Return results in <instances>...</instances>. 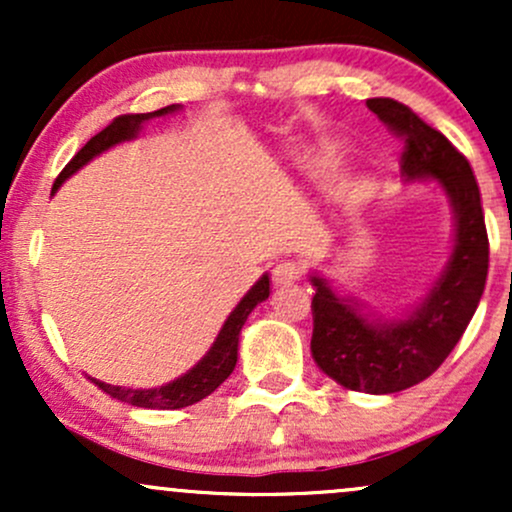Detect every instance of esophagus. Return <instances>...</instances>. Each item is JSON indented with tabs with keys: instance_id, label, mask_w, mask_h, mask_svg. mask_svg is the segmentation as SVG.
Instances as JSON below:
<instances>
[{
	"instance_id": "1",
	"label": "esophagus",
	"mask_w": 512,
	"mask_h": 512,
	"mask_svg": "<svg viewBox=\"0 0 512 512\" xmlns=\"http://www.w3.org/2000/svg\"><path fill=\"white\" fill-rule=\"evenodd\" d=\"M303 276V267L296 262H281L272 269V281L276 286H291Z\"/></svg>"
}]
</instances>
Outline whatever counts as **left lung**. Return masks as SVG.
Returning <instances> with one entry per match:
<instances>
[{
    "label": "left lung",
    "instance_id": "1",
    "mask_svg": "<svg viewBox=\"0 0 512 512\" xmlns=\"http://www.w3.org/2000/svg\"><path fill=\"white\" fill-rule=\"evenodd\" d=\"M366 105L404 139V180H438L455 214L448 264L424 301L402 320H373L320 274L310 276L315 286L310 351L317 368L346 390L392 395L436 373L460 342L486 286L489 236L467 158L404 103L370 98Z\"/></svg>",
    "mask_w": 512,
    "mask_h": 512
}]
</instances>
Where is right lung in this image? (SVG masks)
<instances>
[{
    "label": "right lung",
    "mask_w": 512,
    "mask_h": 512,
    "mask_svg": "<svg viewBox=\"0 0 512 512\" xmlns=\"http://www.w3.org/2000/svg\"><path fill=\"white\" fill-rule=\"evenodd\" d=\"M178 108L180 105H168V108L154 110V113L115 117L103 132H98L96 137L88 139L84 149H81L79 154L67 163V168L62 170L60 178L55 180L52 192H55L57 187L69 178V175H74L76 170L84 168L91 158L103 154V151L113 149L115 144L129 142V139L137 137L144 122L154 120V117L175 113ZM267 298H269V274H262L260 281L245 293L243 301L236 305V310H233V313L228 315V320L223 322L219 337H216V342L211 344L207 356H204L195 368L187 370V373L180 375L178 380H173V383L154 387V390H132V387L105 385L101 380H93V378L91 380L101 387L105 395L142 409H182V407H190V404L202 402L204 397H209L211 392H214L216 387H219L223 380L233 373V368H236V361H238L240 330H243L245 320H248V315L255 310V305L267 301Z\"/></svg>",
    "instance_id": "1"
}]
</instances>
